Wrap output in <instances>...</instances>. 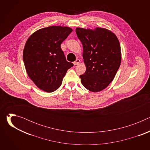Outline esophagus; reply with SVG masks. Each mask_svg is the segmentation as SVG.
I'll use <instances>...</instances> for the list:
<instances>
[{"mask_svg": "<svg viewBox=\"0 0 150 150\" xmlns=\"http://www.w3.org/2000/svg\"><path fill=\"white\" fill-rule=\"evenodd\" d=\"M79 62H80V60H79V59H76V60L74 62V65H78Z\"/></svg>", "mask_w": 150, "mask_h": 150, "instance_id": "1", "label": "esophagus"}]
</instances>
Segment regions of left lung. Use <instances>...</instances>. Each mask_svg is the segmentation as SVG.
I'll use <instances>...</instances> for the list:
<instances>
[{
    "label": "left lung",
    "instance_id": "obj_1",
    "mask_svg": "<svg viewBox=\"0 0 150 150\" xmlns=\"http://www.w3.org/2000/svg\"><path fill=\"white\" fill-rule=\"evenodd\" d=\"M76 33L82 44L86 66V71L80 75L82 84L90 91H100L113 80L120 65L119 41L114 33L103 28H76Z\"/></svg>",
    "mask_w": 150,
    "mask_h": 150
}]
</instances>
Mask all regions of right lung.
<instances>
[{"label":"right lung","mask_w":150,"mask_h":150,"mask_svg":"<svg viewBox=\"0 0 150 150\" xmlns=\"http://www.w3.org/2000/svg\"><path fill=\"white\" fill-rule=\"evenodd\" d=\"M72 30L67 27L50 26L34 33L28 39L23 60L30 79L40 89L53 92L74 64L66 60L60 45Z\"/></svg>","instance_id":"1"}]
</instances>
